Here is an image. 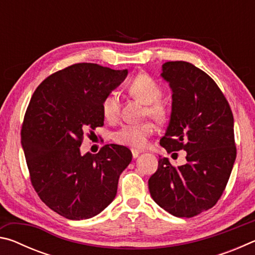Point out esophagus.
Wrapping results in <instances>:
<instances>
[{
	"mask_svg": "<svg viewBox=\"0 0 255 255\" xmlns=\"http://www.w3.org/2000/svg\"><path fill=\"white\" fill-rule=\"evenodd\" d=\"M140 153H141L140 150H138V149H131V154H132V157H133V158L138 157V155H139Z\"/></svg>",
	"mask_w": 255,
	"mask_h": 255,
	"instance_id": "34e87169",
	"label": "esophagus"
}]
</instances>
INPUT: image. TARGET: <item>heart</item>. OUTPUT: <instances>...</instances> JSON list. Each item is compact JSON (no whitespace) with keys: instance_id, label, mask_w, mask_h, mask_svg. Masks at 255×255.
Masks as SVG:
<instances>
[{"instance_id":"1","label":"heart","mask_w":255,"mask_h":255,"mask_svg":"<svg viewBox=\"0 0 255 255\" xmlns=\"http://www.w3.org/2000/svg\"><path fill=\"white\" fill-rule=\"evenodd\" d=\"M127 91L130 96L146 105L145 114L159 124L169 119V108L162 100V88L147 74H138L129 82ZM102 114L109 123H115L119 118L120 102L116 93H109L102 101ZM154 133L152 123L146 122L140 125H127L115 132L116 143L131 148H143L148 138Z\"/></svg>"}]
</instances>
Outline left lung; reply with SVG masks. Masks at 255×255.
Wrapping results in <instances>:
<instances>
[{
    "mask_svg": "<svg viewBox=\"0 0 255 255\" xmlns=\"http://www.w3.org/2000/svg\"><path fill=\"white\" fill-rule=\"evenodd\" d=\"M161 76L172 90V112L159 144L167 153L185 150L187 163L159 158L148 189L167 213L190 218L214 207L226 188L236 158L234 118L218 85L191 63H164Z\"/></svg>",
    "mask_w": 255,
    "mask_h": 255,
    "instance_id": "obj_1",
    "label": "left lung"
}]
</instances>
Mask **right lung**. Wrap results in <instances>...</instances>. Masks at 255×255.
I'll return each mask as SVG.
<instances>
[{
  "instance_id": "obj_1",
  "label": "right lung",
  "mask_w": 255,
  "mask_h": 255,
  "mask_svg": "<svg viewBox=\"0 0 255 255\" xmlns=\"http://www.w3.org/2000/svg\"><path fill=\"white\" fill-rule=\"evenodd\" d=\"M127 74L74 64L42 81L29 102L21 144L30 180L40 199L67 219H88L107 208L131 162L130 149L122 145H105L96 155L80 149L85 132L103 126V99Z\"/></svg>"
}]
</instances>
